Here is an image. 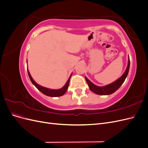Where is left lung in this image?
I'll use <instances>...</instances> for the list:
<instances>
[{"mask_svg":"<svg viewBox=\"0 0 148 148\" xmlns=\"http://www.w3.org/2000/svg\"><path fill=\"white\" fill-rule=\"evenodd\" d=\"M130 69V58H128V65L127 67V69L125 70L124 73L122 75V77L119 78L118 79L116 80L114 82L108 85H106L104 86H97L96 85L94 84L92 82H91L89 80L85 77L86 81L88 84L89 88L92 92L97 94V95H109L111 94L114 93L116 91L117 89L122 86V84L125 82V79H126Z\"/></svg>","mask_w":148,"mask_h":148,"instance_id":"8db88e82","label":"left lung"}]
</instances>
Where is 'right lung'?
<instances>
[{
	"label": "right lung",
	"mask_w": 148,
	"mask_h": 148,
	"mask_svg": "<svg viewBox=\"0 0 148 148\" xmlns=\"http://www.w3.org/2000/svg\"><path fill=\"white\" fill-rule=\"evenodd\" d=\"M28 75H29V77L30 78L31 82H32V83L34 85L36 88L39 91H40L42 93H43L44 95H45L47 96H51V97H59V96H63L64 95V94L66 92L67 89H68L71 76V75H72V74H71L70 78L68 79V81L66 82V84L64 85V87H62V88L59 89H49V88H47L45 87H43L42 86H40L39 84H37L34 81L33 78L31 77V76L28 70Z\"/></svg>",
	"instance_id": "1"
}]
</instances>
